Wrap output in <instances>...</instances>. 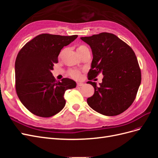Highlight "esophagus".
<instances>
[{"instance_id": "1", "label": "esophagus", "mask_w": 158, "mask_h": 158, "mask_svg": "<svg viewBox=\"0 0 158 158\" xmlns=\"http://www.w3.org/2000/svg\"><path fill=\"white\" fill-rule=\"evenodd\" d=\"M84 85V83L82 82H77V86H82Z\"/></svg>"}]
</instances>
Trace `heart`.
<instances>
[{
  "label": "heart",
  "mask_w": 158,
  "mask_h": 158,
  "mask_svg": "<svg viewBox=\"0 0 158 158\" xmlns=\"http://www.w3.org/2000/svg\"><path fill=\"white\" fill-rule=\"evenodd\" d=\"M87 47H85V45H80L77 47V51L78 52V54L82 52L83 51H84L85 49H86ZM70 75L72 76V77L76 78V79H78L80 77V73L78 70H71L70 72Z\"/></svg>",
  "instance_id": "obj_1"
}]
</instances>
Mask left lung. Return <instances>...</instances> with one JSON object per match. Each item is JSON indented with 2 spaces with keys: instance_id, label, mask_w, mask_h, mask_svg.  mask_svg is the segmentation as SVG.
<instances>
[{
  "instance_id": "1",
  "label": "left lung",
  "mask_w": 158,
  "mask_h": 158,
  "mask_svg": "<svg viewBox=\"0 0 158 158\" xmlns=\"http://www.w3.org/2000/svg\"><path fill=\"white\" fill-rule=\"evenodd\" d=\"M88 44L93 55L88 80L102 73V82L94 88L88 106L106 116L122 113L135 101L141 83V71L135 52L126 43L113 33L103 32L89 37H80Z\"/></svg>"
}]
</instances>
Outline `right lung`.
<instances>
[{"label":"right lung","instance_id":"add662e5","mask_svg":"<svg viewBox=\"0 0 158 158\" xmlns=\"http://www.w3.org/2000/svg\"><path fill=\"white\" fill-rule=\"evenodd\" d=\"M77 37L43 33L19 51L15 62L16 93L24 107L35 115L50 117L60 112L66 104V90L76 88L71 79L56 81L51 70L58 63L60 50Z\"/></svg>","mask_w":158,"mask_h":158}]
</instances>
